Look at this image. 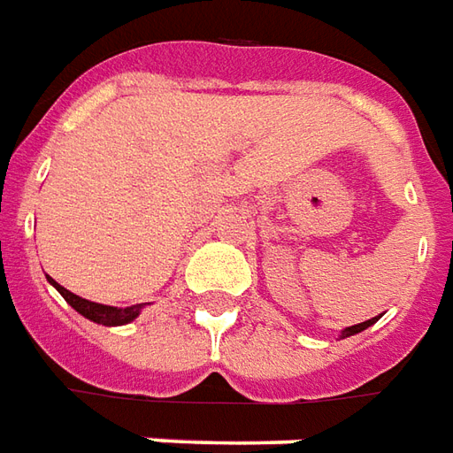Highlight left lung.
<instances>
[{
	"label": "left lung",
	"mask_w": 453,
	"mask_h": 453,
	"mask_svg": "<svg viewBox=\"0 0 453 453\" xmlns=\"http://www.w3.org/2000/svg\"><path fill=\"white\" fill-rule=\"evenodd\" d=\"M375 322H378V317H373V319H365V322H361V324H354V326H346L344 332L339 334V339H346V336L358 334V332H364V329H368V326H371V324H375Z\"/></svg>",
	"instance_id": "obj_1"
}]
</instances>
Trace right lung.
I'll return each instance as SVG.
<instances>
[{
    "label": "right lung",
    "mask_w": 453,
    "mask_h": 453,
    "mask_svg": "<svg viewBox=\"0 0 453 453\" xmlns=\"http://www.w3.org/2000/svg\"><path fill=\"white\" fill-rule=\"evenodd\" d=\"M50 285L56 288L58 293L65 297V303L80 312L85 319L95 324H104V326H121V324H129L134 322L136 317L141 314V310L146 307L149 303H141V304H131V307H111V304H99V303H89L85 297H80V295L70 293L65 290L63 285H58L53 278H48Z\"/></svg>",
    "instance_id": "1"
}]
</instances>
